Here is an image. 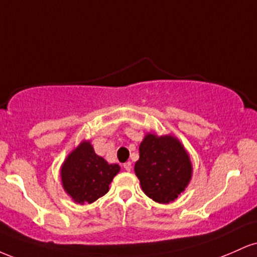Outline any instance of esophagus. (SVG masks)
I'll use <instances>...</instances> for the list:
<instances>
[{
    "instance_id": "esophagus-1",
    "label": "esophagus",
    "mask_w": 257,
    "mask_h": 257,
    "mask_svg": "<svg viewBox=\"0 0 257 257\" xmlns=\"http://www.w3.org/2000/svg\"><path fill=\"white\" fill-rule=\"evenodd\" d=\"M123 168H124V170H126V172H131V170H132V163H131V162H125V163L123 164Z\"/></svg>"
}]
</instances>
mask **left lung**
I'll return each mask as SVG.
<instances>
[{"mask_svg": "<svg viewBox=\"0 0 257 257\" xmlns=\"http://www.w3.org/2000/svg\"><path fill=\"white\" fill-rule=\"evenodd\" d=\"M139 152L134 170L146 196L157 203L178 198L192 176L190 157L181 143L172 135L147 134Z\"/></svg>", "mask_w": 257, "mask_h": 257, "instance_id": "left-lung-1", "label": "left lung"}]
</instances>
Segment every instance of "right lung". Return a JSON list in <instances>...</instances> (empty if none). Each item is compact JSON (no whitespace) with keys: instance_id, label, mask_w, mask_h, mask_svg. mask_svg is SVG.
I'll return each mask as SVG.
<instances>
[{"instance_id":"1","label":"right lung","mask_w":257,"mask_h":257,"mask_svg":"<svg viewBox=\"0 0 257 257\" xmlns=\"http://www.w3.org/2000/svg\"><path fill=\"white\" fill-rule=\"evenodd\" d=\"M119 172L118 164H108L84 141L72 151L61 168V180L67 194L76 203H93L107 193L108 185Z\"/></svg>"}]
</instances>
